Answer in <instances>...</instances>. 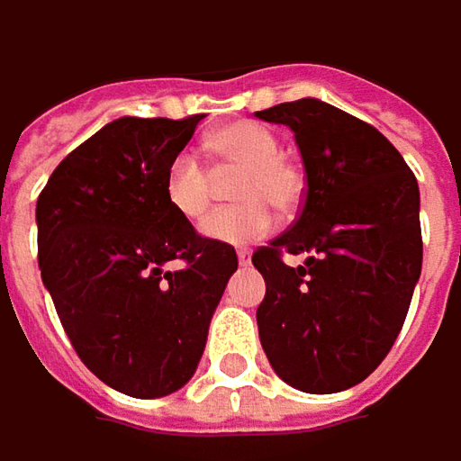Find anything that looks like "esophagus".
<instances>
[{"label":"esophagus","mask_w":461,"mask_h":461,"mask_svg":"<svg viewBox=\"0 0 461 461\" xmlns=\"http://www.w3.org/2000/svg\"><path fill=\"white\" fill-rule=\"evenodd\" d=\"M239 265H241V267L251 265V251H246V249H239Z\"/></svg>","instance_id":"1"}]
</instances>
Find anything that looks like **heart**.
Segmentation results:
<instances>
[{
  "label": "heart",
  "mask_w": 461,
  "mask_h": 461,
  "mask_svg": "<svg viewBox=\"0 0 461 461\" xmlns=\"http://www.w3.org/2000/svg\"><path fill=\"white\" fill-rule=\"evenodd\" d=\"M210 148L230 171H243L236 199L243 204L222 207L202 222V233L218 243H254L269 236L277 210H290L301 199V173L280 158V142L254 122H233L210 137ZM166 199L184 220L204 218L212 202V176L192 150H181L166 171Z\"/></svg>",
  "instance_id": "heart-1"
}]
</instances>
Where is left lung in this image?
<instances>
[{
  "mask_svg": "<svg viewBox=\"0 0 461 461\" xmlns=\"http://www.w3.org/2000/svg\"><path fill=\"white\" fill-rule=\"evenodd\" d=\"M257 119L290 127L306 168L298 220L251 257L267 283L259 339L293 389L334 394L371 376L402 330L423 267L418 181L379 129L324 101Z\"/></svg>",
  "mask_w": 461,
  "mask_h": 461,
  "instance_id": "obj_1",
  "label": "left lung"
}]
</instances>
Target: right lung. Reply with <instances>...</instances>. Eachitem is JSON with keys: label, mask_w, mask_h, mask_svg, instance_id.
I'll use <instances>...</instances> for the list:
<instances>
[{"label": "right lung", "mask_w": 461, "mask_h": 461, "mask_svg": "<svg viewBox=\"0 0 461 461\" xmlns=\"http://www.w3.org/2000/svg\"><path fill=\"white\" fill-rule=\"evenodd\" d=\"M202 113L122 116L72 150L38 196V267L80 360L152 400L194 376L233 246L202 239L166 199V171ZM171 261L182 267L168 270Z\"/></svg>", "instance_id": "obj_1"}]
</instances>
